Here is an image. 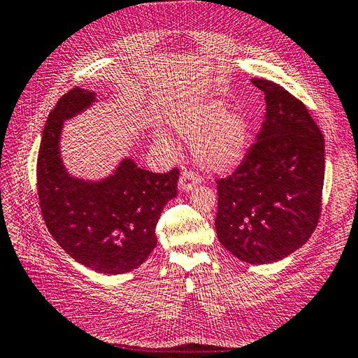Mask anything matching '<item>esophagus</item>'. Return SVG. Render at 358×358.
Wrapping results in <instances>:
<instances>
[{
	"label": "esophagus",
	"mask_w": 358,
	"mask_h": 358,
	"mask_svg": "<svg viewBox=\"0 0 358 358\" xmlns=\"http://www.w3.org/2000/svg\"><path fill=\"white\" fill-rule=\"evenodd\" d=\"M199 183H200V175H196V172L187 171V169L181 172L180 183H178L181 191H185V192L192 191V189Z\"/></svg>",
	"instance_id": "obj_1"
}]
</instances>
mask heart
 <instances>
[{"instance_id":"b5f03b06","label":"heart","mask_w":358,"mask_h":358,"mask_svg":"<svg viewBox=\"0 0 358 358\" xmlns=\"http://www.w3.org/2000/svg\"><path fill=\"white\" fill-rule=\"evenodd\" d=\"M224 110L223 101H196L178 110L172 121L183 138L195 141L196 157L214 172H231L248 150L249 126L245 115ZM158 141L167 146L169 136L158 134Z\"/></svg>"}]
</instances>
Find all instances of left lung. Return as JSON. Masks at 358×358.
<instances>
[{"label": "left lung", "mask_w": 358, "mask_h": 358, "mask_svg": "<svg viewBox=\"0 0 358 358\" xmlns=\"http://www.w3.org/2000/svg\"><path fill=\"white\" fill-rule=\"evenodd\" d=\"M266 120L229 177L217 180L218 240L241 262H278L305 245L322 214L323 134L285 87L254 78Z\"/></svg>", "instance_id": "8db88e82"}]
</instances>
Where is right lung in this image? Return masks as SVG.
<instances>
[{
    "label": "right lung",
    "instance_id": "right-lung-1",
    "mask_svg": "<svg viewBox=\"0 0 358 358\" xmlns=\"http://www.w3.org/2000/svg\"><path fill=\"white\" fill-rule=\"evenodd\" d=\"M94 101V92L73 87L49 113L36 189L44 223L58 245L86 268L113 275L138 268L157 246L155 227L166 203L177 196L180 171L154 173L126 158L106 180L72 178L59 158V135L64 120Z\"/></svg>",
    "mask_w": 358,
    "mask_h": 358
}]
</instances>
